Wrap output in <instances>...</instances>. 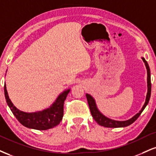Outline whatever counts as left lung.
<instances>
[{
    "label": "left lung",
    "mask_w": 156,
    "mask_h": 156,
    "mask_svg": "<svg viewBox=\"0 0 156 156\" xmlns=\"http://www.w3.org/2000/svg\"><path fill=\"white\" fill-rule=\"evenodd\" d=\"M142 60H143L144 65H145L146 69H147V93L146 95V99H145V102H144L143 107H142L141 110L139 111V112L133 116L132 118H131L130 119L126 120V121H116V120H113L111 119H109L107 117L99 110L98 108H97L96 102H95V99L91 95L89 94H86V96L87 98L88 104H89L90 111H91V115L94 118V119L97 121V123L99 125L102 126L108 127V128H119V127H126L128 126L131 125L132 123L136 121L138 119L139 116L141 115L142 111L144 110V109L145 108V107L147 105L148 102H149L150 98H151V70H150L149 65L147 62L144 57H142Z\"/></svg>",
    "instance_id": "1"
}]
</instances>
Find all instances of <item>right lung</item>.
I'll return each mask as SVG.
<instances>
[{
	"label": "right lung",
	"mask_w": 156,
	"mask_h": 156,
	"mask_svg": "<svg viewBox=\"0 0 156 156\" xmlns=\"http://www.w3.org/2000/svg\"><path fill=\"white\" fill-rule=\"evenodd\" d=\"M70 91V89H67L60 93L55 101L48 108L44 110L33 112H26L19 110L14 105L9 99L6 86L4 83L5 100L16 119L24 126L36 130H47L59 124L63 117L64 102Z\"/></svg>",
	"instance_id": "add662e5"
}]
</instances>
